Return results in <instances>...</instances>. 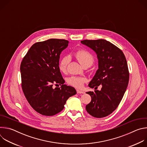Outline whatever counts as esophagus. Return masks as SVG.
Returning a JSON list of instances; mask_svg holds the SVG:
<instances>
[{
  "label": "esophagus",
  "instance_id": "34e87169",
  "mask_svg": "<svg viewBox=\"0 0 147 147\" xmlns=\"http://www.w3.org/2000/svg\"><path fill=\"white\" fill-rule=\"evenodd\" d=\"M77 94H84L85 92H84V91H80V90H77Z\"/></svg>",
  "mask_w": 147,
  "mask_h": 147
}]
</instances>
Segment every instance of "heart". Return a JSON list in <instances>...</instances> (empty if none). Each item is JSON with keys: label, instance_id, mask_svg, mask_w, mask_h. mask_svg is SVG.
I'll use <instances>...</instances> for the list:
<instances>
[{"label": "heart", "instance_id": "1", "mask_svg": "<svg viewBox=\"0 0 147 147\" xmlns=\"http://www.w3.org/2000/svg\"><path fill=\"white\" fill-rule=\"evenodd\" d=\"M73 55L82 66H88L90 67L94 62L93 56L85 49H80L75 52ZM69 60V57L67 56H63L60 60L58 66L61 72L65 73L66 71ZM86 82L87 79L84 77L71 76L67 79V83L69 84L76 88H81Z\"/></svg>", "mask_w": 147, "mask_h": 147}]
</instances>
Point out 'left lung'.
<instances>
[{"label": "left lung", "mask_w": 147, "mask_h": 147, "mask_svg": "<svg viewBox=\"0 0 147 147\" xmlns=\"http://www.w3.org/2000/svg\"><path fill=\"white\" fill-rule=\"evenodd\" d=\"M97 54L98 69L88 86L101 90L89 91L91 101L86 105L87 112L101 118L111 114L119 106L129 80L127 63L122 51L105 39L81 40Z\"/></svg>", "instance_id": "1"}]
</instances>
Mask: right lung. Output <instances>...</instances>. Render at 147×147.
<instances>
[{
  "mask_svg": "<svg viewBox=\"0 0 147 147\" xmlns=\"http://www.w3.org/2000/svg\"><path fill=\"white\" fill-rule=\"evenodd\" d=\"M69 41L49 39L35 43L20 65L22 88L31 107L44 116H53L64 109L67 99L76 94L65 84L59 69L60 55ZM62 85L53 89V85Z\"/></svg>",
  "mask_w": 147,
  "mask_h": 147,
  "instance_id": "add662e5",
  "label": "right lung"
}]
</instances>
